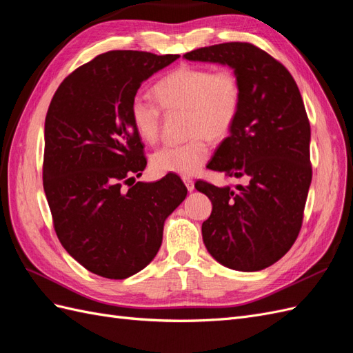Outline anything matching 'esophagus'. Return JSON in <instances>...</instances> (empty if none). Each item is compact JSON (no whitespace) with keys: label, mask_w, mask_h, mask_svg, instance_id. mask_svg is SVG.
<instances>
[{"label":"esophagus","mask_w":353,"mask_h":353,"mask_svg":"<svg viewBox=\"0 0 353 353\" xmlns=\"http://www.w3.org/2000/svg\"><path fill=\"white\" fill-rule=\"evenodd\" d=\"M184 184H185L188 191H193L194 190V181L191 179V178H184Z\"/></svg>","instance_id":"obj_1"}]
</instances>
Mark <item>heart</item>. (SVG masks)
<instances>
[{
  "mask_svg": "<svg viewBox=\"0 0 353 353\" xmlns=\"http://www.w3.org/2000/svg\"><path fill=\"white\" fill-rule=\"evenodd\" d=\"M154 97L137 95L131 101V119L137 134L154 144L162 134L163 111L187 110V134L183 144H168L153 154L157 172L191 176L208 162L210 143L227 138L241 109L243 88L237 73L228 68L212 70L200 66H179L154 85Z\"/></svg>",
  "mask_w": 353,
  "mask_h": 353,
  "instance_id": "heart-1",
  "label": "heart"
}]
</instances>
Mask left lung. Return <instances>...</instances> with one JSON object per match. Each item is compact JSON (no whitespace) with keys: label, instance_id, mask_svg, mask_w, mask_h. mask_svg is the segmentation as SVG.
I'll list each match as a JSON object with an SVG mask.
<instances>
[{"label":"left lung","instance_id":"8db88e82","mask_svg":"<svg viewBox=\"0 0 353 353\" xmlns=\"http://www.w3.org/2000/svg\"><path fill=\"white\" fill-rule=\"evenodd\" d=\"M184 57L228 65L243 88L237 122L208 166L248 184L231 188L197 181L194 187L212 201L203 241L227 268H268L301 232L312 179L311 125L301 91L283 63L250 42H223Z\"/></svg>","mask_w":353,"mask_h":353}]
</instances>
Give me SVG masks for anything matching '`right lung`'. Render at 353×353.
<instances>
[{"instance_id": "right-lung-1", "label": "right lung", "mask_w": 353, "mask_h": 353, "mask_svg": "<svg viewBox=\"0 0 353 353\" xmlns=\"http://www.w3.org/2000/svg\"><path fill=\"white\" fill-rule=\"evenodd\" d=\"M178 57L108 51L73 70L50 103L42 184L52 225L72 258L104 279L145 268L162 244L165 219L187 196L175 174L133 184L147 159L131 101Z\"/></svg>"}]
</instances>
